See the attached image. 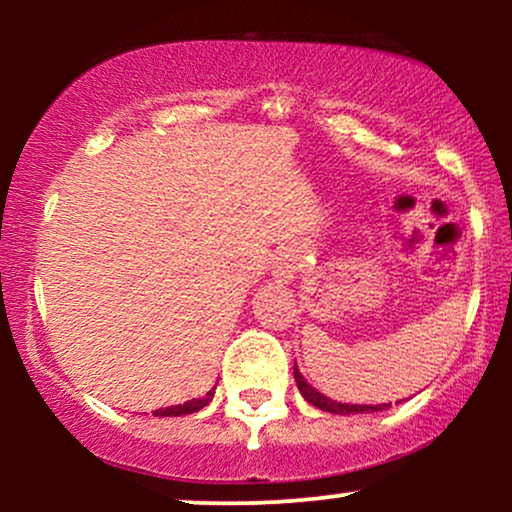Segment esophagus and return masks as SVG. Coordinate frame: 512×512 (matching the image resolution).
Listing matches in <instances>:
<instances>
[{
    "label": "esophagus",
    "mask_w": 512,
    "mask_h": 512,
    "mask_svg": "<svg viewBox=\"0 0 512 512\" xmlns=\"http://www.w3.org/2000/svg\"><path fill=\"white\" fill-rule=\"evenodd\" d=\"M296 269H298V255L293 250H289V252H284V255H281V260H279V264H276L274 274L279 276V279L286 281V279H293Z\"/></svg>",
    "instance_id": "esophagus-1"
}]
</instances>
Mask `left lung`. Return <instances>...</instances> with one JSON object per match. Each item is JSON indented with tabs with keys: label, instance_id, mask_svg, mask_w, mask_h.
I'll list each match as a JSON object with an SVG mask.
<instances>
[{
	"label": "left lung",
	"instance_id": "1",
	"mask_svg": "<svg viewBox=\"0 0 512 512\" xmlns=\"http://www.w3.org/2000/svg\"><path fill=\"white\" fill-rule=\"evenodd\" d=\"M293 378H296V385L298 390H301V395L305 397V402H310L313 407L322 411H330V414L349 416V414H366V411H383L392 407V404H346V402H337V399H330L327 395H322V392H317L315 387L303 378V373L298 370L296 363H293Z\"/></svg>",
	"mask_w": 512,
	"mask_h": 512
}]
</instances>
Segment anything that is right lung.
<instances>
[{"label":"right lung","mask_w":512,"mask_h":512,"mask_svg":"<svg viewBox=\"0 0 512 512\" xmlns=\"http://www.w3.org/2000/svg\"><path fill=\"white\" fill-rule=\"evenodd\" d=\"M214 390H216V387H211V390H209L207 395H204V397H199V399H190V402L178 404V407L156 409V411H154V416H185V414H195V411L204 409V407H207V404L211 402V399H214Z\"/></svg>","instance_id":"obj_1"}]
</instances>
